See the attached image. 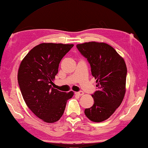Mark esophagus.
Listing matches in <instances>:
<instances>
[{
    "mask_svg": "<svg viewBox=\"0 0 148 148\" xmlns=\"http://www.w3.org/2000/svg\"><path fill=\"white\" fill-rule=\"evenodd\" d=\"M75 94L76 95H78V96H83L84 94V92L83 91H80V92H75Z\"/></svg>",
    "mask_w": 148,
    "mask_h": 148,
    "instance_id": "obj_1",
    "label": "esophagus"
}]
</instances>
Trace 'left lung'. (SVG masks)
I'll return each instance as SVG.
<instances>
[{
  "label": "left lung",
  "instance_id": "1",
  "mask_svg": "<svg viewBox=\"0 0 148 148\" xmlns=\"http://www.w3.org/2000/svg\"><path fill=\"white\" fill-rule=\"evenodd\" d=\"M77 48L90 64L98 87L92 95L93 106L85 109L84 113L92 121L102 122L115 112L124 98L127 73L125 60L104 42H84Z\"/></svg>",
  "mask_w": 148,
  "mask_h": 148
}]
</instances>
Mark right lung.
Returning <instances> with one entry per match:
<instances>
[{
    "label": "right lung",
    "instance_id": "add662e5",
    "mask_svg": "<svg viewBox=\"0 0 148 148\" xmlns=\"http://www.w3.org/2000/svg\"><path fill=\"white\" fill-rule=\"evenodd\" d=\"M73 45L42 43L32 48L19 65L18 81L26 105L46 123H54L64 114L73 92H64L52 87L63 57Z\"/></svg>",
    "mask_w": 148,
    "mask_h": 148
}]
</instances>
